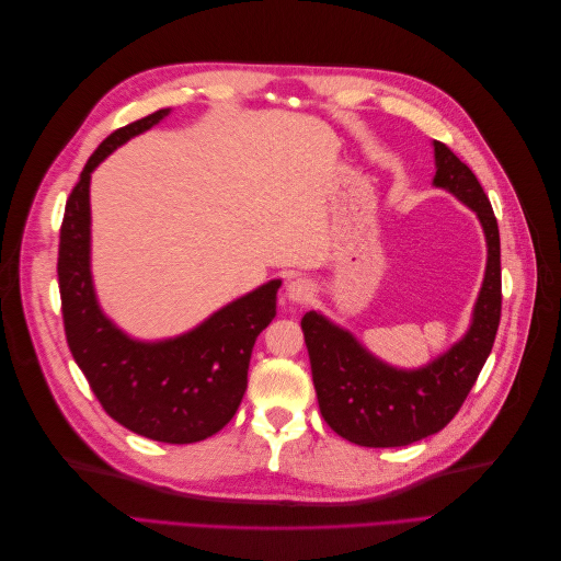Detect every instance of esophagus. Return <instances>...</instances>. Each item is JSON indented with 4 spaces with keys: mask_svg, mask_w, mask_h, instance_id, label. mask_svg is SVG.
Masks as SVG:
<instances>
[{
    "mask_svg": "<svg viewBox=\"0 0 561 561\" xmlns=\"http://www.w3.org/2000/svg\"><path fill=\"white\" fill-rule=\"evenodd\" d=\"M287 297H290L297 304L309 301L313 297V283L307 280V278L290 280V283H287Z\"/></svg>",
    "mask_w": 561,
    "mask_h": 561,
    "instance_id": "1",
    "label": "esophagus"
}]
</instances>
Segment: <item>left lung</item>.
<instances>
[{
    "instance_id": "obj_1",
    "label": "left lung",
    "mask_w": 561,
    "mask_h": 561,
    "mask_svg": "<svg viewBox=\"0 0 561 561\" xmlns=\"http://www.w3.org/2000/svg\"><path fill=\"white\" fill-rule=\"evenodd\" d=\"M433 147V184L478 213L489 248L484 283L466 336L426 367L396 369L320 313L309 311L301 318L320 414L336 435L360 447H404L443 431L478 381L501 322L496 215L470 168L445 142L435 140Z\"/></svg>"
}]
</instances>
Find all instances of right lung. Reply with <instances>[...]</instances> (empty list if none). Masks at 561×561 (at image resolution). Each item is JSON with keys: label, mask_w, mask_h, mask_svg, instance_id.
<instances>
[{"label": "right lung", "mask_w": 561, "mask_h": 561, "mask_svg": "<svg viewBox=\"0 0 561 561\" xmlns=\"http://www.w3.org/2000/svg\"><path fill=\"white\" fill-rule=\"evenodd\" d=\"M159 110L100 142L65 203L58 287L67 346L103 410L124 428L168 445L201 443L233 419L248 388V365L260 332L276 316L280 280L227 304L206 322L165 342H135L100 311L91 280V203L95 165L149 130Z\"/></svg>", "instance_id": "obj_1"}]
</instances>
